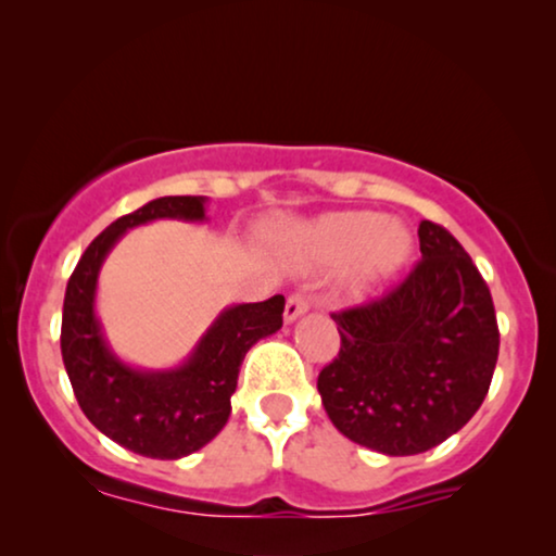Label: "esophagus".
Segmentation results:
<instances>
[{
  "mask_svg": "<svg viewBox=\"0 0 556 556\" xmlns=\"http://www.w3.org/2000/svg\"><path fill=\"white\" fill-rule=\"evenodd\" d=\"M309 306H312V301L306 299V296H301V293H293V296H289V301H286V309H283V319L289 321H296L301 314H306L309 312Z\"/></svg>",
  "mask_w": 556,
  "mask_h": 556,
  "instance_id": "34e87169",
  "label": "esophagus"
}]
</instances>
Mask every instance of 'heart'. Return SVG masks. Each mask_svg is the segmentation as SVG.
I'll return each instance as SVG.
<instances>
[{
    "instance_id": "b5f03b06",
    "label": "heart",
    "mask_w": 556,
    "mask_h": 556,
    "mask_svg": "<svg viewBox=\"0 0 556 556\" xmlns=\"http://www.w3.org/2000/svg\"><path fill=\"white\" fill-rule=\"evenodd\" d=\"M413 239L400 224L374 211H342L293 224L280 237V252L304 270L348 267V283L366 289L407 263Z\"/></svg>"
}]
</instances>
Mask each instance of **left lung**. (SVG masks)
Returning <instances> with one entry per match:
<instances>
[{
    "instance_id": "8db88e82",
    "label": "left lung",
    "mask_w": 556,
    "mask_h": 556,
    "mask_svg": "<svg viewBox=\"0 0 556 556\" xmlns=\"http://www.w3.org/2000/svg\"><path fill=\"white\" fill-rule=\"evenodd\" d=\"M422 260L387 296L332 314L340 353L317 389L342 435L413 456L467 425L488 396L500 332L477 265L451 231L420 222Z\"/></svg>"
}]
</instances>
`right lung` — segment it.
<instances>
[{"label": "right lung", "mask_w": 556, "mask_h": 556, "mask_svg": "<svg viewBox=\"0 0 556 556\" xmlns=\"http://www.w3.org/2000/svg\"><path fill=\"white\" fill-rule=\"evenodd\" d=\"M205 195H164L121 216L92 239L66 283L61 358L87 420L123 448L149 458L195 454L231 415L239 366L257 340L283 327L286 299L235 304L214 319L193 353L175 368L128 366L108 345L94 312L100 267L134 226L180 218L205 222Z\"/></svg>", "instance_id": "1"}]
</instances>
